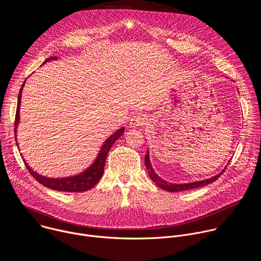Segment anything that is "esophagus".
Here are the masks:
<instances>
[{
  "instance_id": "1",
  "label": "esophagus",
  "mask_w": 261,
  "mask_h": 261,
  "mask_svg": "<svg viewBox=\"0 0 261 261\" xmlns=\"http://www.w3.org/2000/svg\"><path fill=\"white\" fill-rule=\"evenodd\" d=\"M146 123H147L146 118L141 114H137L130 119L129 125H130V127H140V126L145 125Z\"/></svg>"
}]
</instances>
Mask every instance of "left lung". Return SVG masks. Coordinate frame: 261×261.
Wrapping results in <instances>:
<instances>
[{
	"label": "left lung",
	"instance_id": "left-lung-1",
	"mask_svg": "<svg viewBox=\"0 0 261 261\" xmlns=\"http://www.w3.org/2000/svg\"><path fill=\"white\" fill-rule=\"evenodd\" d=\"M144 163H145V167L147 170L148 175L152 178V180L160 187L163 190H166L168 192H179V191H186V190H191V189H196L199 187H202V186L208 185L213 181H215L216 179H218L219 176H221V174L225 171V169L227 168V166L223 169L220 173H218L217 175L207 178V179H203V180H198V181H194V182H189V184H170L162 178H160L154 171V169L152 168V165L150 163V158H148V152L146 153L145 157H144Z\"/></svg>",
	"mask_w": 261,
	"mask_h": 261
}]
</instances>
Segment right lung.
<instances>
[{"instance_id": "right-lung-1", "label": "right lung", "mask_w": 261, "mask_h": 261, "mask_svg": "<svg viewBox=\"0 0 261 261\" xmlns=\"http://www.w3.org/2000/svg\"><path fill=\"white\" fill-rule=\"evenodd\" d=\"M56 59H57L56 57H51V58L46 59L45 62H47L49 60H56ZM24 83L25 82H23V84L20 88V91L18 93L15 123H14V125H15V128H14L15 136H16V128H17L18 121H19V107H20L21 92H22V88L24 86ZM124 132H125V129L121 128L117 132H115V134L111 135L104 142L97 159L92 164V166L89 167L83 173H81L79 175H75V176L63 177V178H48V177L42 176L37 172L33 171V169L30 168V166L28 165V163H25L24 160H23V162H24V165L28 168L29 172L32 174V176L36 180H38L41 185L45 186V187H47L49 189H53V190H56V191H63V192H84V191H87V190H90L91 188H93L94 186L99 181V179L102 177L103 172H104V165H105L106 157H107V154L110 150V147L121 135H123ZM15 140H16V138H15Z\"/></svg>"}]
</instances>
